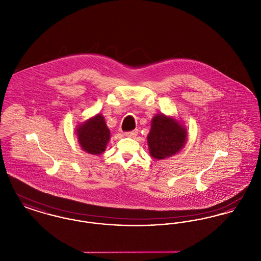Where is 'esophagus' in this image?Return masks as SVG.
<instances>
[{
	"label": "esophagus",
	"mask_w": 261,
	"mask_h": 261,
	"mask_svg": "<svg viewBox=\"0 0 261 261\" xmlns=\"http://www.w3.org/2000/svg\"><path fill=\"white\" fill-rule=\"evenodd\" d=\"M124 135L126 137H129V138H135L138 135V130H133V131H130V132H126Z\"/></svg>",
	"instance_id": "1"
}]
</instances>
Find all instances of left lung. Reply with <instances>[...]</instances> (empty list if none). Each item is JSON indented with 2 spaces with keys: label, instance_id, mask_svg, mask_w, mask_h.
Segmentation results:
<instances>
[{
  "label": "left lung",
  "instance_id": "1",
  "mask_svg": "<svg viewBox=\"0 0 261 261\" xmlns=\"http://www.w3.org/2000/svg\"><path fill=\"white\" fill-rule=\"evenodd\" d=\"M188 130L174 116L155 114L150 121L147 136L149 154L155 160H164L178 153L186 145Z\"/></svg>",
  "mask_w": 261,
  "mask_h": 261
}]
</instances>
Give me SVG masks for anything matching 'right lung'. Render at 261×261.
Here are the masks:
<instances>
[{
    "label": "right lung",
    "mask_w": 261,
    "mask_h": 261,
    "mask_svg": "<svg viewBox=\"0 0 261 261\" xmlns=\"http://www.w3.org/2000/svg\"><path fill=\"white\" fill-rule=\"evenodd\" d=\"M75 133L80 148L94 155L101 154L111 139V131L100 113L77 125Z\"/></svg>",
    "instance_id": "add662e5"
}]
</instances>
